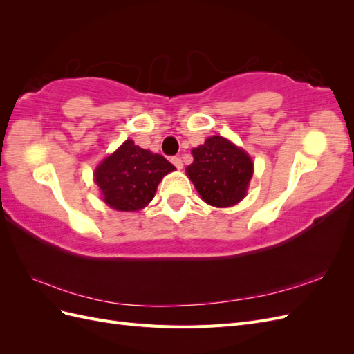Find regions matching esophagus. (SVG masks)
Returning <instances> with one entry per match:
<instances>
[{"label": "esophagus", "instance_id": "esophagus-1", "mask_svg": "<svg viewBox=\"0 0 354 354\" xmlns=\"http://www.w3.org/2000/svg\"><path fill=\"white\" fill-rule=\"evenodd\" d=\"M171 162H173V164L176 165L177 169L183 168V160H181V158H178V156H173V158H171Z\"/></svg>", "mask_w": 354, "mask_h": 354}]
</instances>
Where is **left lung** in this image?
<instances>
[{
  "mask_svg": "<svg viewBox=\"0 0 354 354\" xmlns=\"http://www.w3.org/2000/svg\"><path fill=\"white\" fill-rule=\"evenodd\" d=\"M192 155L194 162L186 168V174L203 201L227 208L245 198L254 164L243 149L221 136H212L192 149Z\"/></svg>",
  "mask_w": 354,
  "mask_h": 354,
  "instance_id": "8db88e82",
  "label": "left lung"
}]
</instances>
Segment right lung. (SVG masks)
Segmentation results:
<instances>
[{"mask_svg":"<svg viewBox=\"0 0 354 354\" xmlns=\"http://www.w3.org/2000/svg\"><path fill=\"white\" fill-rule=\"evenodd\" d=\"M176 167L133 140H125L94 171L106 205L116 211H138L155 196L159 181Z\"/></svg>","mask_w":354,"mask_h":354,"instance_id":"right-lung-1","label":"right lung"}]
</instances>
